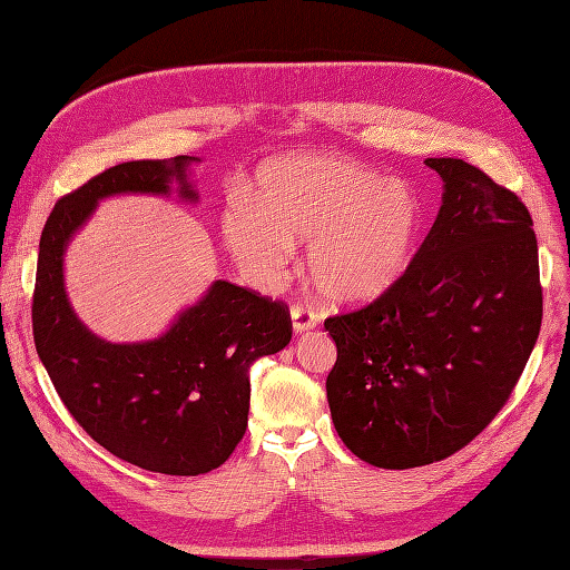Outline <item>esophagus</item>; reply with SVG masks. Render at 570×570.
<instances>
[{
    "label": "esophagus",
    "mask_w": 570,
    "mask_h": 570,
    "mask_svg": "<svg viewBox=\"0 0 570 570\" xmlns=\"http://www.w3.org/2000/svg\"><path fill=\"white\" fill-rule=\"evenodd\" d=\"M289 314H292V327H295V333L314 331L316 323H318L316 314L308 306H304V304H292Z\"/></svg>",
    "instance_id": "obj_1"
}]
</instances>
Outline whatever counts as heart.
I'll use <instances>...</instances> for the list:
<instances>
[{"mask_svg": "<svg viewBox=\"0 0 570 570\" xmlns=\"http://www.w3.org/2000/svg\"><path fill=\"white\" fill-rule=\"evenodd\" d=\"M423 204L416 189L352 159L304 154L266 166L254 199L237 195L220 218L237 264L271 281L307 239L306 266L321 295L352 304L381 297L419 249Z\"/></svg>", "mask_w": 570, "mask_h": 570, "instance_id": "heart-1", "label": "heart"}]
</instances>
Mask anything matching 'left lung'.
Masks as SVG:
<instances>
[{"label":"left lung","mask_w":570,"mask_h":570,"mask_svg":"<svg viewBox=\"0 0 570 570\" xmlns=\"http://www.w3.org/2000/svg\"><path fill=\"white\" fill-rule=\"evenodd\" d=\"M433 228L371 304L325 318L337 361L325 390L342 442L377 469L442 461L485 430L542 325L538 237L521 197L461 159Z\"/></svg>","instance_id":"left-lung-1"}]
</instances>
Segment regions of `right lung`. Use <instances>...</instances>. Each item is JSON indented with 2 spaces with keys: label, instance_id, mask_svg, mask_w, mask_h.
Returning a JSON list of instances; mask_svg holds the SVG:
<instances>
[{
  "label": "right lung",
  "instance_id": "add662e5",
  "mask_svg": "<svg viewBox=\"0 0 570 570\" xmlns=\"http://www.w3.org/2000/svg\"><path fill=\"white\" fill-rule=\"evenodd\" d=\"M193 157L126 161L101 170L51 209L40 237L32 337L63 406L97 444L151 473H209L247 430L249 364L292 340L289 308L249 287L216 281L159 340L111 344L68 304L63 249L99 199L120 193L197 199L185 178Z\"/></svg>",
  "mask_w": 570,
  "mask_h": 570
}]
</instances>
